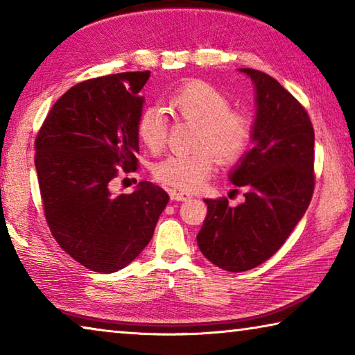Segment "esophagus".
I'll return each instance as SVG.
<instances>
[{"instance_id":"obj_1","label":"esophagus","mask_w":355,"mask_h":355,"mask_svg":"<svg viewBox=\"0 0 355 355\" xmlns=\"http://www.w3.org/2000/svg\"><path fill=\"white\" fill-rule=\"evenodd\" d=\"M171 199L177 202H186L192 199V196L189 192H184V191H171Z\"/></svg>"}]
</instances>
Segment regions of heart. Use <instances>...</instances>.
<instances>
[{
    "instance_id": "heart-1",
    "label": "heart",
    "mask_w": 355,
    "mask_h": 355,
    "mask_svg": "<svg viewBox=\"0 0 355 355\" xmlns=\"http://www.w3.org/2000/svg\"><path fill=\"white\" fill-rule=\"evenodd\" d=\"M169 110L178 117L194 120L197 130L191 153L172 155L155 166V177L173 189H200L218 166L241 158L252 137V123L245 114L230 110L224 94L205 81H189L169 97ZM169 135L164 111L148 106L137 120V136L152 152L163 150Z\"/></svg>"
}]
</instances>
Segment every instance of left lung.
Returning <instances> with one entry per match:
<instances>
[{
  "label": "left lung",
  "instance_id": "left-lung-1",
  "mask_svg": "<svg viewBox=\"0 0 355 355\" xmlns=\"http://www.w3.org/2000/svg\"><path fill=\"white\" fill-rule=\"evenodd\" d=\"M254 83V144L228 180L245 189V200L208 205L197 244L205 258L228 272H243L271 258L302 219L313 196L315 131L304 106L263 71L238 69ZM236 191V189H235Z\"/></svg>",
  "mask_w": 355,
  "mask_h": 355
}]
</instances>
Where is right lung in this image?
<instances>
[{
    "label": "right lung",
    "instance_id": "add662e5",
    "mask_svg": "<svg viewBox=\"0 0 355 355\" xmlns=\"http://www.w3.org/2000/svg\"><path fill=\"white\" fill-rule=\"evenodd\" d=\"M150 71L83 81L48 112L35 137V172L48 227L58 244L95 272L120 271L141 254L169 202L141 182L114 196L116 167L135 171L139 153L141 91Z\"/></svg>",
    "mask_w": 355,
    "mask_h": 355
}]
</instances>
